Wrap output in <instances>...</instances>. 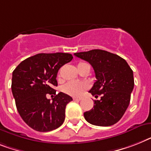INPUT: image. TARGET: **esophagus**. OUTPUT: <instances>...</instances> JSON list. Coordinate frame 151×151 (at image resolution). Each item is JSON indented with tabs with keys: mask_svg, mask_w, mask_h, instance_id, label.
<instances>
[{
	"mask_svg": "<svg viewBox=\"0 0 151 151\" xmlns=\"http://www.w3.org/2000/svg\"><path fill=\"white\" fill-rule=\"evenodd\" d=\"M81 99H82V98H80V97H74V98H73V100L76 101H80Z\"/></svg>",
	"mask_w": 151,
	"mask_h": 151,
	"instance_id": "esophagus-1",
	"label": "esophagus"
}]
</instances>
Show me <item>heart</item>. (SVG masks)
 Returning <instances> with one entry per match:
<instances>
[{
	"instance_id": "heart-1",
	"label": "heart",
	"mask_w": 151,
	"mask_h": 151,
	"mask_svg": "<svg viewBox=\"0 0 151 151\" xmlns=\"http://www.w3.org/2000/svg\"><path fill=\"white\" fill-rule=\"evenodd\" d=\"M84 66H89L90 67L88 64L84 63V62H80L78 65V68ZM88 84L84 82H76V81H72V82H68V83L65 85L62 90L64 91L65 93L68 94V95L73 96H80L83 95L85 91L88 89Z\"/></svg>"
}]
</instances>
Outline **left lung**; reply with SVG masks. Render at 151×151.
Instances as JSON below:
<instances>
[{
    "label": "left lung",
    "instance_id": "left-lung-1",
    "mask_svg": "<svg viewBox=\"0 0 151 151\" xmlns=\"http://www.w3.org/2000/svg\"><path fill=\"white\" fill-rule=\"evenodd\" d=\"M93 66L96 80L89 93L95 97L94 106L85 112L88 123L109 127L117 123L127 109L134 86V73L125 59L116 54L100 49L75 53Z\"/></svg>",
    "mask_w": 151,
    "mask_h": 151
}]
</instances>
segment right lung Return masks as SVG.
Returning a JSON list of instances; mask_svg holds the SVG:
<instances>
[{"instance_id":"1","label":"right lung","mask_w":151,"mask_h":151,"mask_svg":"<svg viewBox=\"0 0 151 151\" xmlns=\"http://www.w3.org/2000/svg\"><path fill=\"white\" fill-rule=\"evenodd\" d=\"M68 53H41L26 58L12 73L11 90L17 112L30 127L39 132H48L62 125L65 107L73 98L62 92L55 94L53 88L58 69L71 62ZM53 93L51 101L46 94Z\"/></svg>"}]
</instances>
